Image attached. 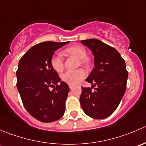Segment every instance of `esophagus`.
Wrapping results in <instances>:
<instances>
[{
	"label": "esophagus",
	"mask_w": 146,
	"mask_h": 146,
	"mask_svg": "<svg viewBox=\"0 0 146 146\" xmlns=\"http://www.w3.org/2000/svg\"><path fill=\"white\" fill-rule=\"evenodd\" d=\"M69 87H70V89H72V88H73V86L72 85H69Z\"/></svg>",
	"instance_id": "34e87169"
}]
</instances>
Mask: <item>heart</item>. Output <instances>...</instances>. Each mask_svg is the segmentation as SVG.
Segmentation results:
<instances>
[{
	"label": "heart",
	"instance_id": "b5f03b06",
	"mask_svg": "<svg viewBox=\"0 0 146 146\" xmlns=\"http://www.w3.org/2000/svg\"><path fill=\"white\" fill-rule=\"evenodd\" d=\"M68 54L75 55L80 58V64H86L88 63L87 60V52L84 48L82 46H72L65 50ZM50 64L55 71L62 72L64 68V59L60 54H54L50 59ZM86 75V71L82 68L75 70H67L61 76V79L64 82L70 85H76L79 84Z\"/></svg>",
	"mask_w": 146,
	"mask_h": 146
}]
</instances>
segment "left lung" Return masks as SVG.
<instances>
[{
  "label": "left lung",
  "instance_id": "1",
  "mask_svg": "<svg viewBox=\"0 0 146 146\" xmlns=\"http://www.w3.org/2000/svg\"><path fill=\"white\" fill-rule=\"evenodd\" d=\"M81 43L94 55L95 67L86 81L96 86L94 91L82 87L81 106L90 117L102 119L115 112L125 93L128 78L125 61L116 49L101 40L91 38Z\"/></svg>",
  "mask_w": 146,
  "mask_h": 146
}]
</instances>
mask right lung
<instances>
[{
	"label": "right lung",
	"mask_w": 146,
	"mask_h": 146,
	"mask_svg": "<svg viewBox=\"0 0 146 146\" xmlns=\"http://www.w3.org/2000/svg\"><path fill=\"white\" fill-rule=\"evenodd\" d=\"M68 43H38L21 58L18 64L17 88L22 103L33 117L42 122L57 121L64 113L70 88L51 67L50 59L54 51ZM53 86L50 92L49 88Z\"/></svg>",
	"instance_id": "1"
}]
</instances>
